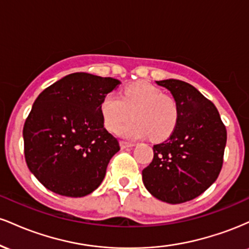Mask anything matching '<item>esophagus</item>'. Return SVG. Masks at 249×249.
Segmentation results:
<instances>
[{"instance_id": "34e87169", "label": "esophagus", "mask_w": 249, "mask_h": 249, "mask_svg": "<svg viewBox=\"0 0 249 249\" xmlns=\"http://www.w3.org/2000/svg\"><path fill=\"white\" fill-rule=\"evenodd\" d=\"M121 146H122V148H127V147H132V146H134V144H133V142H130L122 141V142H121Z\"/></svg>"}]
</instances>
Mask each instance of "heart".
<instances>
[{
	"label": "heart",
	"instance_id": "b5f03b06",
	"mask_svg": "<svg viewBox=\"0 0 249 249\" xmlns=\"http://www.w3.org/2000/svg\"><path fill=\"white\" fill-rule=\"evenodd\" d=\"M104 124L116 130L132 115L131 122L117 129L119 136L138 139L150 134L153 141H164L173 132L178 122V107L172 97L150 83H136L123 91L122 98L108 93L101 104Z\"/></svg>",
	"mask_w": 249,
	"mask_h": 249
}]
</instances>
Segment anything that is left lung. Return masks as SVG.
<instances>
[{
	"label": "left lung",
	"instance_id": "obj_1",
	"mask_svg": "<svg viewBox=\"0 0 249 249\" xmlns=\"http://www.w3.org/2000/svg\"><path fill=\"white\" fill-rule=\"evenodd\" d=\"M157 84L172 93L178 122L170 138L153 146L142 182L154 198L181 204L204 193L218 178L227 131L215 105L191 84L179 79Z\"/></svg>",
	"mask_w": 249,
	"mask_h": 249
}]
</instances>
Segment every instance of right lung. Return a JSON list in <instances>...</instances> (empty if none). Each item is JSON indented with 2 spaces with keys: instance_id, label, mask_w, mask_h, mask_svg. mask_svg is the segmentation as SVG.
<instances>
[{
  "instance_id": "obj_1",
  "label": "right lung",
  "mask_w": 249,
  "mask_h": 249,
  "mask_svg": "<svg viewBox=\"0 0 249 249\" xmlns=\"http://www.w3.org/2000/svg\"><path fill=\"white\" fill-rule=\"evenodd\" d=\"M121 82L75 72L37 97L23 127L30 172L51 192L84 196L102 184L110 159L121 150L104 127L101 104Z\"/></svg>"
}]
</instances>
